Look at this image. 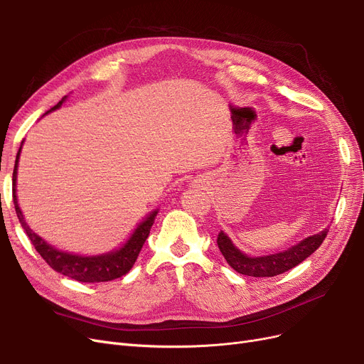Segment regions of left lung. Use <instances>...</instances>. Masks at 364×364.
Masks as SVG:
<instances>
[{
    "label": "left lung",
    "instance_id": "left-lung-1",
    "mask_svg": "<svg viewBox=\"0 0 364 364\" xmlns=\"http://www.w3.org/2000/svg\"><path fill=\"white\" fill-rule=\"evenodd\" d=\"M328 229L322 230L318 235H313L306 237L304 241L294 245L292 248L286 250L282 253H275L265 257H248L237 250L232 241L220 232L217 244L220 247V252L223 253L224 259L228 260L229 265L240 274L250 275V277H275V275L283 274L286 271L292 269L294 267L299 265L304 259H307L311 253L323 242L325 236H327Z\"/></svg>",
    "mask_w": 364,
    "mask_h": 364
}]
</instances>
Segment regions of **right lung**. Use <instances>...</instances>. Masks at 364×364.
Instances as JSON below:
<instances>
[{
	"label": "right lung",
	"instance_id": "obj_1",
	"mask_svg": "<svg viewBox=\"0 0 364 364\" xmlns=\"http://www.w3.org/2000/svg\"><path fill=\"white\" fill-rule=\"evenodd\" d=\"M63 101H65V97H63L61 101L49 111H54L58 107H61ZM19 154H21V147H19L18 155H16V162H15V168H14V179H11V182H14V203H15V209H16V215L19 218V223L22 224L25 233L28 235L31 244L37 250V253L42 256V259L48 263V265L51 267L54 271L66 275V277H70L73 280L82 282V283L109 282V280L122 277V275H124V274H128L131 271V268L134 267L136 257H139L141 248L149 237L150 228H152L158 212L156 210L152 212V214H150L139 225V228L135 229L134 235L129 237V241L124 244L120 250H117V252L111 253V255L97 256V257H81V256H73L69 253L58 252V250L46 244L41 236H37L28 228V224L25 223L22 212L19 209L18 198H16V190H15Z\"/></svg>",
	"mask_w": 364,
	"mask_h": 364
}]
</instances>
